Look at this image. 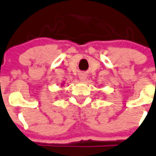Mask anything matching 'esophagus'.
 I'll return each instance as SVG.
<instances>
[{
    "label": "esophagus",
    "mask_w": 156,
    "mask_h": 156,
    "mask_svg": "<svg viewBox=\"0 0 156 156\" xmlns=\"http://www.w3.org/2000/svg\"><path fill=\"white\" fill-rule=\"evenodd\" d=\"M86 78H87V74H85V73H81V74H79V79H80L81 81H84Z\"/></svg>",
    "instance_id": "obj_1"
}]
</instances>
